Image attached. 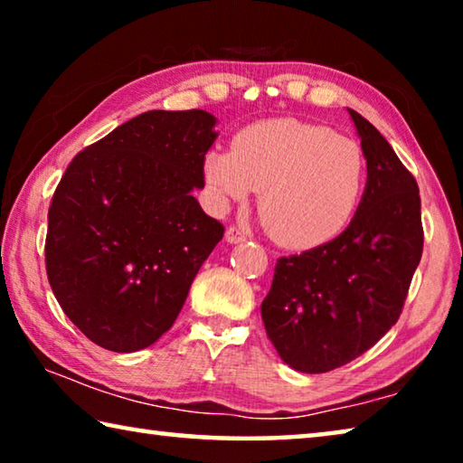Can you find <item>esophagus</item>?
Segmentation results:
<instances>
[{
    "label": "esophagus",
    "mask_w": 463,
    "mask_h": 463,
    "mask_svg": "<svg viewBox=\"0 0 463 463\" xmlns=\"http://www.w3.org/2000/svg\"><path fill=\"white\" fill-rule=\"evenodd\" d=\"M224 239H226V242H231V245H237V242L247 241V232L237 229V226H229L224 232Z\"/></svg>",
    "instance_id": "1"
}]
</instances>
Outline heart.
I'll list each match as a JSON object with an SVG mask.
<instances>
[{
	"mask_svg": "<svg viewBox=\"0 0 463 463\" xmlns=\"http://www.w3.org/2000/svg\"><path fill=\"white\" fill-rule=\"evenodd\" d=\"M365 179V156L354 138L294 118L250 124L234 148L203 159V182L218 208L260 190V213L271 237L292 249L335 239L354 216Z\"/></svg>",
	"mask_w": 463,
	"mask_h": 463,
	"instance_id": "heart-1",
	"label": "heart"
}]
</instances>
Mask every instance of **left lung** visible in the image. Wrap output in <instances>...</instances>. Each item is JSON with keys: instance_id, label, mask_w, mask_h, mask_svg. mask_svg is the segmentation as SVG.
I'll list each match as a JSON object with an SVG mask.
<instances>
[{"instance_id": "left-lung-1", "label": "left lung", "mask_w": 463, "mask_h": 463, "mask_svg": "<svg viewBox=\"0 0 463 463\" xmlns=\"http://www.w3.org/2000/svg\"><path fill=\"white\" fill-rule=\"evenodd\" d=\"M367 165L362 202L339 237L276 263L261 304L269 341L304 373L354 362L401 317L422 255L419 185L394 148L347 109Z\"/></svg>"}]
</instances>
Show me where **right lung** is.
I'll return each instance as SVG.
<instances>
[{
  "instance_id": "add662e5",
  "label": "right lung",
  "mask_w": 463,
  "mask_h": 463,
  "mask_svg": "<svg viewBox=\"0 0 463 463\" xmlns=\"http://www.w3.org/2000/svg\"><path fill=\"white\" fill-rule=\"evenodd\" d=\"M203 109H151L69 163L49 208L46 276L69 320L99 347L132 354L167 333L222 239L203 213Z\"/></svg>"
}]
</instances>
